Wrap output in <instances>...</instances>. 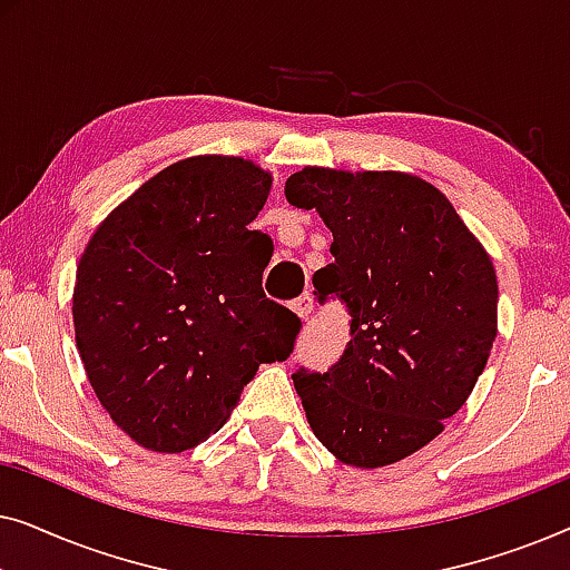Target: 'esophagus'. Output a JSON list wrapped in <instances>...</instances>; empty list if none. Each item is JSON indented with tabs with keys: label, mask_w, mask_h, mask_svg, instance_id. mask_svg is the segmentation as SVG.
Returning <instances> with one entry per match:
<instances>
[{
	"label": "esophagus",
	"mask_w": 570,
	"mask_h": 570,
	"mask_svg": "<svg viewBox=\"0 0 570 570\" xmlns=\"http://www.w3.org/2000/svg\"><path fill=\"white\" fill-rule=\"evenodd\" d=\"M291 308H293L295 314H298L301 318H308L311 311H314V301H311L308 293H303L301 298H295V301L291 303Z\"/></svg>",
	"instance_id": "34e87169"
}]
</instances>
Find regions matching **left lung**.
Returning a JSON list of instances; mask_svg holds the SVG:
<instances>
[{"instance_id":"obj_1","label":"left lung","mask_w":570,"mask_h":570,"mask_svg":"<svg viewBox=\"0 0 570 570\" xmlns=\"http://www.w3.org/2000/svg\"><path fill=\"white\" fill-rule=\"evenodd\" d=\"M285 197L332 230L334 262L314 275V295L350 314L340 361L293 373L311 431L345 464L400 462L443 431L485 371L498 332L493 262L417 176L303 168Z\"/></svg>"}]
</instances>
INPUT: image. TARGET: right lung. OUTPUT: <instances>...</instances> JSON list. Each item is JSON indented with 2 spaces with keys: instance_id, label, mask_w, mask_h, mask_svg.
<instances>
[{
  "instance_id": "1",
  "label": "right lung",
  "mask_w": 570,
  "mask_h": 570,
  "mask_svg": "<svg viewBox=\"0 0 570 570\" xmlns=\"http://www.w3.org/2000/svg\"><path fill=\"white\" fill-rule=\"evenodd\" d=\"M272 176L244 158L178 160L92 233L72 298L90 386L139 446L178 454L220 431L262 363L301 332L269 301L264 233L248 230Z\"/></svg>"
}]
</instances>
